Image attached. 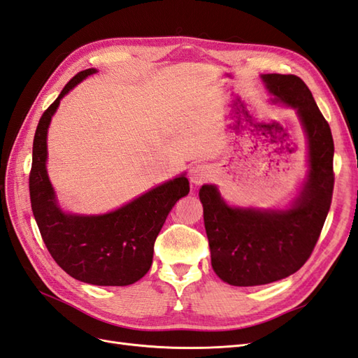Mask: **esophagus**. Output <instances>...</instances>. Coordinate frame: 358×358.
<instances>
[{
	"instance_id": "esophagus-1",
	"label": "esophagus",
	"mask_w": 358,
	"mask_h": 358,
	"mask_svg": "<svg viewBox=\"0 0 358 358\" xmlns=\"http://www.w3.org/2000/svg\"><path fill=\"white\" fill-rule=\"evenodd\" d=\"M210 173L212 172H210V168L207 166V164L198 163L190 168L189 178L192 182H194V185L198 186V185H203V182H206L210 178Z\"/></svg>"
}]
</instances>
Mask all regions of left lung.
<instances>
[{
    "instance_id": "obj_1",
    "label": "left lung",
    "mask_w": 358,
    "mask_h": 358,
    "mask_svg": "<svg viewBox=\"0 0 358 358\" xmlns=\"http://www.w3.org/2000/svg\"><path fill=\"white\" fill-rule=\"evenodd\" d=\"M273 103L296 110L308 142V176L287 210L230 207L217 187L204 185L199 199L212 266L231 286H262L302 268L315 250L331 206L334 142L307 85L296 76H262Z\"/></svg>"
}]
</instances>
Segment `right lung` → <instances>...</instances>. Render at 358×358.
<instances>
[{"label":"right lung","instance_id":"add662e5","mask_svg":"<svg viewBox=\"0 0 358 358\" xmlns=\"http://www.w3.org/2000/svg\"><path fill=\"white\" fill-rule=\"evenodd\" d=\"M95 72L90 68L72 77L36 128L29 180L31 210L51 257L72 278L95 286H128L150 271L154 242L171 208L189 194V180H169L106 215L62 212L47 173L48 127L60 99Z\"/></svg>","mask_w":358,"mask_h":358}]
</instances>
